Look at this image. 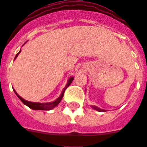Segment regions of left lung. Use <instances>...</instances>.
<instances>
[{
    "label": "left lung",
    "mask_w": 147,
    "mask_h": 147,
    "mask_svg": "<svg viewBox=\"0 0 147 147\" xmlns=\"http://www.w3.org/2000/svg\"><path fill=\"white\" fill-rule=\"evenodd\" d=\"M92 107L94 108V110H96V111H100V112H102V111H105V110H102V109H100V108H99V107H96V106H92Z\"/></svg>",
    "instance_id": "1"
}]
</instances>
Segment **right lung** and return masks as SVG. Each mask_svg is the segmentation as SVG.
<instances>
[{"instance_id": "right-lung-1", "label": "right lung", "mask_w": 147, "mask_h": 147, "mask_svg": "<svg viewBox=\"0 0 147 147\" xmlns=\"http://www.w3.org/2000/svg\"><path fill=\"white\" fill-rule=\"evenodd\" d=\"M20 51H21V50H20ZM20 51L19 53H17V55H16V56H15V59L17 57L18 54L20 53ZM73 79H74L73 77H71V78H69V79L68 80V83H67V85H65V87L64 88H63V90H62V94H61V95H60V96L59 97V98H58L56 100H54V101H53V102H49V103L31 102V101H28V100H24V98H21V97L20 96L19 94H17V92H15L14 89H13V92H15V94H17V96L20 98V100H21L22 102L24 103V105H26V106H28V107H30V108H31V109H33V110H42V111H49V110L53 109L54 107H56V106H57V105L59 104L60 101L62 100V97H63V95H64L65 91V89H66L67 88L69 87V85H70V84H71V82L73 81Z\"/></svg>"}]
</instances>
